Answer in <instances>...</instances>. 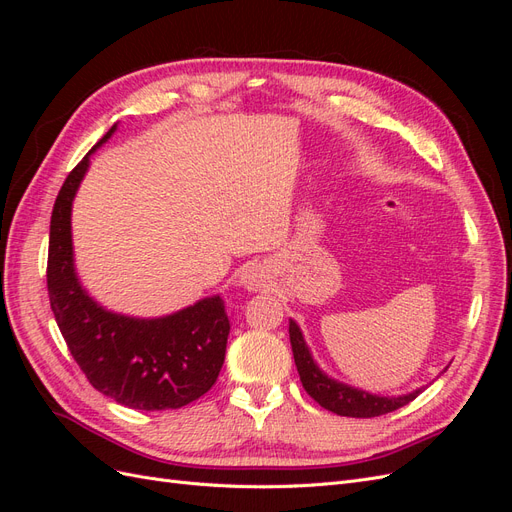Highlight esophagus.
<instances>
[{
    "mask_svg": "<svg viewBox=\"0 0 512 512\" xmlns=\"http://www.w3.org/2000/svg\"><path fill=\"white\" fill-rule=\"evenodd\" d=\"M241 284L247 290H258V288L265 286V273H262L260 267H247L241 275Z\"/></svg>",
    "mask_w": 512,
    "mask_h": 512,
    "instance_id": "obj_1",
    "label": "esophagus"
}]
</instances>
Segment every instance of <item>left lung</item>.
I'll return each mask as SVG.
<instances>
[{
  "label": "left lung",
  "mask_w": 512,
  "mask_h": 512,
  "mask_svg": "<svg viewBox=\"0 0 512 512\" xmlns=\"http://www.w3.org/2000/svg\"><path fill=\"white\" fill-rule=\"evenodd\" d=\"M290 346L294 354V363H297L299 376L303 382V389L307 395L314 401L339 416H352V418H374L399 410L401 406L410 404L412 399L418 397V393H423L421 389L410 393V395H401V397H378V395H369L365 391L352 389V386H346L337 380H331L322 374L318 365L314 363L312 354H309L303 335L297 327V322L290 320Z\"/></svg>",
  "instance_id": "obj_1"
}]
</instances>
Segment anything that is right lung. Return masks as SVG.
Listing matches in <instances>:
<instances>
[{"instance_id":"right-lung-1","label":"right lung","mask_w":512,"mask_h":512,"mask_svg":"<svg viewBox=\"0 0 512 512\" xmlns=\"http://www.w3.org/2000/svg\"><path fill=\"white\" fill-rule=\"evenodd\" d=\"M113 132L115 126L100 143ZM87 166L85 156L70 170L51 215L46 288L57 327L102 395L134 410L188 406L211 389L224 365L230 333L224 301L203 299L173 316L141 320L106 312L91 299L74 275L70 237L72 198Z\"/></svg>"}]
</instances>
